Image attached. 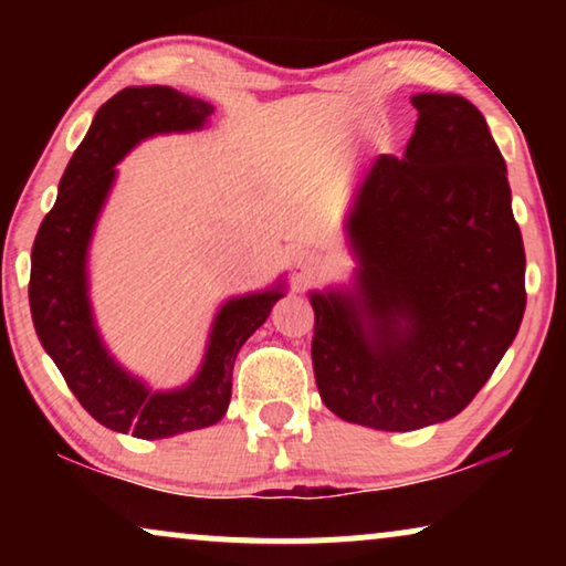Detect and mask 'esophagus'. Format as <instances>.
Returning <instances> with one entry per match:
<instances>
[{
    "label": "esophagus",
    "instance_id": "obj_1",
    "mask_svg": "<svg viewBox=\"0 0 566 566\" xmlns=\"http://www.w3.org/2000/svg\"><path fill=\"white\" fill-rule=\"evenodd\" d=\"M296 268H298L304 275H316V273H319V270L324 268V260H322L316 252L304 250V252L296 254Z\"/></svg>",
    "mask_w": 566,
    "mask_h": 566
}]
</instances>
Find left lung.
Returning <instances> with one entry per match:
<instances>
[{"mask_svg": "<svg viewBox=\"0 0 566 566\" xmlns=\"http://www.w3.org/2000/svg\"><path fill=\"white\" fill-rule=\"evenodd\" d=\"M412 105L405 157L374 159L355 188L350 283L308 293L322 401L386 432L459 415L525 312L523 237L484 115L443 92Z\"/></svg>", "mask_w": 566, "mask_h": 566, "instance_id": "left-lung-1", "label": "left lung"}]
</instances>
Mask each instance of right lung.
<instances>
[{
    "label": "right lung",
    "instance_id": "1",
    "mask_svg": "<svg viewBox=\"0 0 566 566\" xmlns=\"http://www.w3.org/2000/svg\"><path fill=\"white\" fill-rule=\"evenodd\" d=\"M213 113L206 99L161 84L126 87L107 99L61 177L56 203L30 254V314L43 350L99 424L144 440L208 428L227 415L239 347L285 296L281 277L265 291L223 301L200 368L177 389H151L123 368L97 329L90 301V244L118 177L115 165L146 138L206 128Z\"/></svg>",
    "mask_w": 566,
    "mask_h": 566
}]
</instances>
